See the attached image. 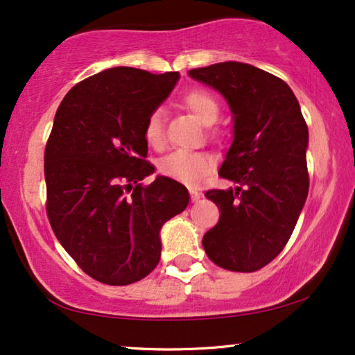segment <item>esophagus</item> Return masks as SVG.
<instances>
[{
	"label": "esophagus",
	"instance_id": "34e87169",
	"mask_svg": "<svg viewBox=\"0 0 355 355\" xmlns=\"http://www.w3.org/2000/svg\"><path fill=\"white\" fill-rule=\"evenodd\" d=\"M200 197H202V193L197 191V189H191V198H192V202H198L200 200Z\"/></svg>",
	"mask_w": 355,
	"mask_h": 355
}]
</instances>
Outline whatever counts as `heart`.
<instances>
[{
  "instance_id": "obj_1",
  "label": "heart",
  "mask_w": 355,
  "mask_h": 355,
  "mask_svg": "<svg viewBox=\"0 0 355 355\" xmlns=\"http://www.w3.org/2000/svg\"><path fill=\"white\" fill-rule=\"evenodd\" d=\"M184 105L196 114V118L202 124L210 125L215 123L220 116V105L210 92L196 89L187 92L184 95ZM144 139L148 147L155 150L163 148L164 145V124H163V111L155 110L148 114L144 124ZM213 168V158L208 153L202 152H186V150H178V152L169 153L159 163V173L163 176L171 178L187 186H196L203 179L207 173Z\"/></svg>"
}]
</instances>
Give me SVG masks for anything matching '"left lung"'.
<instances>
[{
	"instance_id": "1",
	"label": "left lung",
	"mask_w": 355,
	"mask_h": 355,
	"mask_svg": "<svg viewBox=\"0 0 355 355\" xmlns=\"http://www.w3.org/2000/svg\"><path fill=\"white\" fill-rule=\"evenodd\" d=\"M189 76L220 92L232 113L218 173L234 187L205 193L221 215L202 245L221 268L250 273L284 249L307 200V124L291 87L259 67L226 61Z\"/></svg>"
}]
</instances>
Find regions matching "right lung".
Here are the masks:
<instances>
[{"label":"right lung","mask_w":355,"mask_h":355,"mask_svg":"<svg viewBox=\"0 0 355 355\" xmlns=\"http://www.w3.org/2000/svg\"><path fill=\"white\" fill-rule=\"evenodd\" d=\"M179 80L110 67L67 92L45 148L48 220L58 241L92 278L125 286L145 278L162 255L159 231L186 210L187 189L145 162L144 124ZM136 187H133V184Z\"/></svg>","instance_id":"1"}]
</instances>
